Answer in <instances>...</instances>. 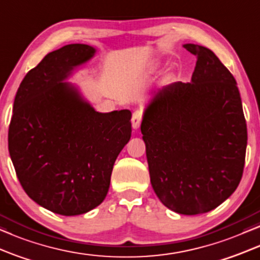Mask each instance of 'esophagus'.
<instances>
[{
	"instance_id": "1",
	"label": "esophagus",
	"mask_w": 260,
	"mask_h": 260,
	"mask_svg": "<svg viewBox=\"0 0 260 260\" xmlns=\"http://www.w3.org/2000/svg\"><path fill=\"white\" fill-rule=\"evenodd\" d=\"M141 120H143V113L140 109H137L132 115V127L133 129H138L141 124Z\"/></svg>"
}]
</instances>
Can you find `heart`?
I'll return each mask as SVG.
<instances>
[{
  "mask_svg": "<svg viewBox=\"0 0 260 260\" xmlns=\"http://www.w3.org/2000/svg\"><path fill=\"white\" fill-rule=\"evenodd\" d=\"M151 70H155V69H158V63H153L151 65ZM166 79H170V76H166Z\"/></svg>",
  "mask_w": 260,
  "mask_h": 260,
  "instance_id": "b5f03b06",
  "label": "heart"
}]
</instances>
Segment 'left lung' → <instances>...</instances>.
Masks as SVG:
<instances>
[{
	"label": "left lung",
	"instance_id": "8db88e82",
	"mask_svg": "<svg viewBox=\"0 0 260 260\" xmlns=\"http://www.w3.org/2000/svg\"><path fill=\"white\" fill-rule=\"evenodd\" d=\"M197 55L191 82L155 91L144 110L151 184L172 212L215 209L243 176L247 128L237 82L213 51L183 45Z\"/></svg>",
	"mask_w": 260,
	"mask_h": 260
}]
</instances>
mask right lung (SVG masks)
Masks as SVG:
<instances>
[{"mask_svg":"<svg viewBox=\"0 0 260 260\" xmlns=\"http://www.w3.org/2000/svg\"><path fill=\"white\" fill-rule=\"evenodd\" d=\"M95 53L85 44L50 52L25 76L14 100L8 148L17 178L34 202L64 216L101 205L132 134L131 110L96 112L67 82Z\"/></svg>","mask_w":260,"mask_h":260,"instance_id":"obj_1","label":"right lung"}]
</instances>
